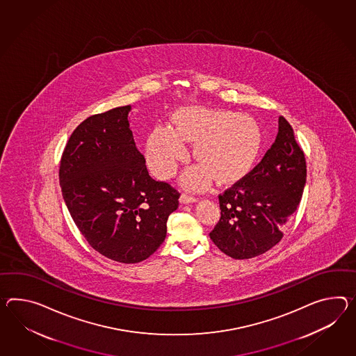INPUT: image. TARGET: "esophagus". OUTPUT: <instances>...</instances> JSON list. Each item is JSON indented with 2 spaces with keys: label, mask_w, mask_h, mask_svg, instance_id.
Segmentation results:
<instances>
[{
  "label": "esophagus",
  "mask_w": 356,
  "mask_h": 356,
  "mask_svg": "<svg viewBox=\"0 0 356 356\" xmlns=\"http://www.w3.org/2000/svg\"><path fill=\"white\" fill-rule=\"evenodd\" d=\"M197 198L195 197H191V195H188V194H182L181 197H180V203L181 204H189V203H195L197 202Z\"/></svg>",
  "instance_id": "esophagus-1"
}]
</instances>
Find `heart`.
<instances>
[{"label":"heart","instance_id":"heart-1","mask_svg":"<svg viewBox=\"0 0 356 356\" xmlns=\"http://www.w3.org/2000/svg\"><path fill=\"white\" fill-rule=\"evenodd\" d=\"M195 142V156L203 163L182 175V185L204 191L213 181H232L251 165L260 147V129L248 114H230L202 106H191L175 115L174 129L159 124L149 135L147 159L159 179L175 174L188 154L185 141Z\"/></svg>","mask_w":356,"mask_h":356}]
</instances>
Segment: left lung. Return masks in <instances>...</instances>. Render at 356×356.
Returning <instances> with one entry per match:
<instances>
[{
	"instance_id": "1",
	"label": "left lung",
	"mask_w": 356,
	"mask_h": 356,
	"mask_svg": "<svg viewBox=\"0 0 356 356\" xmlns=\"http://www.w3.org/2000/svg\"><path fill=\"white\" fill-rule=\"evenodd\" d=\"M305 182L304 152L292 126L280 115L275 143L260 163L218 195L221 218L209 238L235 260L269 251L298 209Z\"/></svg>"
}]
</instances>
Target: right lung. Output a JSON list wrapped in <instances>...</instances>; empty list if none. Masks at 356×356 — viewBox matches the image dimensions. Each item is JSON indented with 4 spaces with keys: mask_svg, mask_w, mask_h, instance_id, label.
Segmentation results:
<instances>
[{
    "mask_svg": "<svg viewBox=\"0 0 356 356\" xmlns=\"http://www.w3.org/2000/svg\"><path fill=\"white\" fill-rule=\"evenodd\" d=\"M131 105L95 114L70 135L59 180L70 216L87 242L111 260H147L167 234L180 194L150 177L130 127Z\"/></svg>",
    "mask_w": 356,
    "mask_h": 356,
    "instance_id": "1",
    "label": "right lung"
}]
</instances>
